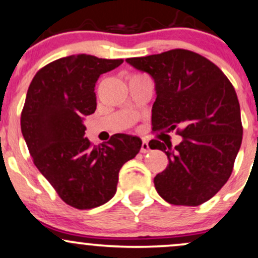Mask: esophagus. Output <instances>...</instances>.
<instances>
[{
    "label": "esophagus",
    "mask_w": 258,
    "mask_h": 258,
    "mask_svg": "<svg viewBox=\"0 0 258 258\" xmlns=\"http://www.w3.org/2000/svg\"><path fill=\"white\" fill-rule=\"evenodd\" d=\"M150 150L149 148V144H148V142H145V140H143L142 142V148H140V152L143 153V154H145V153H148Z\"/></svg>",
    "instance_id": "obj_1"
}]
</instances>
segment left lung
Masks as SVG:
<instances>
[{
	"instance_id": "8db88e82",
	"label": "left lung",
	"mask_w": 258,
	"mask_h": 258,
	"mask_svg": "<svg viewBox=\"0 0 258 258\" xmlns=\"http://www.w3.org/2000/svg\"><path fill=\"white\" fill-rule=\"evenodd\" d=\"M125 61L154 80L153 130L177 129L182 137L175 147L149 142L152 149L164 152L169 160L155 175V189L170 205L207 202L228 180L242 143L241 110L233 85L212 61L183 48Z\"/></svg>"
}]
</instances>
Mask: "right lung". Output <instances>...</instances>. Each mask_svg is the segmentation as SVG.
Returning <instances> with one entry per match:
<instances>
[{"label": "right lung", "instance_id": "right-lung-1", "mask_svg": "<svg viewBox=\"0 0 258 258\" xmlns=\"http://www.w3.org/2000/svg\"><path fill=\"white\" fill-rule=\"evenodd\" d=\"M121 63L86 53L66 56L37 71L27 90L21 132L30 154L58 197L78 210L110 201L119 170L142 147L140 138L128 134L99 147L84 137V116L96 109L99 76Z\"/></svg>", "mask_w": 258, "mask_h": 258}]
</instances>
